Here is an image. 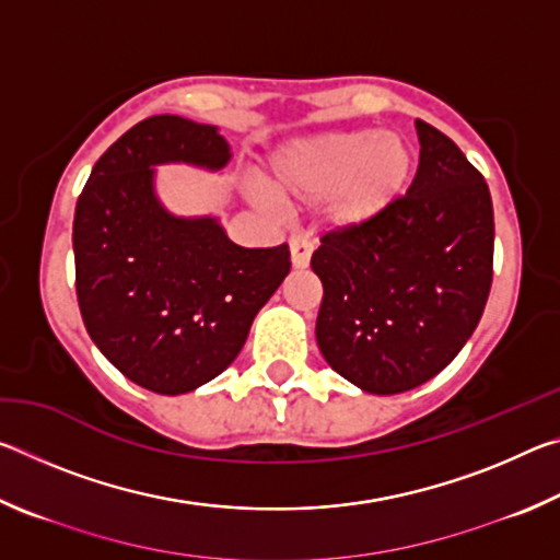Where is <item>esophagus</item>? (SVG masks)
I'll list each match as a JSON object with an SVG mask.
<instances>
[{"label":"esophagus","instance_id":"obj_1","mask_svg":"<svg viewBox=\"0 0 560 560\" xmlns=\"http://www.w3.org/2000/svg\"><path fill=\"white\" fill-rule=\"evenodd\" d=\"M289 249H291L293 269H306L308 261H311V254H314V244H311L306 236L299 234V236H291Z\"/></svg>","mask_w":560,"mask_h":560}]
</instances>
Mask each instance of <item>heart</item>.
<instances>
[{
	"label": "heart",
	"mask_w": 560,
	"mask_h": 560,
	"mask_svg": "<svg viewBox=\"0 0 560 560\" xmlns=\"http://www.w3.org/2000/svg\"><path fill=\"white\" fill-rule=\"evenodd\" d=\"M412 173V145L397 130H330L283 143L269 158L261 189L283 207L326 200L330 224L358 230L400 202Z\"/></svg>",
	"instance_id": "1"
}]
</instances>
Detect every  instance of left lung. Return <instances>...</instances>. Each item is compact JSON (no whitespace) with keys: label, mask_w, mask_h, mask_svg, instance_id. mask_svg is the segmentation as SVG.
I'll list each match as a JSON object with an SVG mask.
<instances>
[{"label":"left lung","mask_w":560,"mask_h":560,"mask_svg":"<svg viewBox=\"0 0 560 560\" xmlns=\"http://www.w3.org/2000/svg\"><path fill=\"white\" fill-rule=\"evenodd\" d=\"M420 167L390 212L328 232L311 257L324 283L316 340L338 375L397 395L447 368L485 314L494 259L491 195L462 150L415 120Z\"/></svg>","instance_id":"1"}]
</instances>
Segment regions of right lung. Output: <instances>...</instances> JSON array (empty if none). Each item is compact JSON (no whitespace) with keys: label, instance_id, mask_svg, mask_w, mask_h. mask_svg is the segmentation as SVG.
Returning <instances> with one entry per match:
<instances>
[{"label":"right lung","instance_id":"obj_1","mask_svg":"<svg viewBox=\"0 0 560 560\" xmlns=\"http://www.w3.org/2000/svg\"><path fill=\"white\" fill-rule=\"evenodd\" d=\"M217 126L153 116L120 136L75 205V293L93 343L145 390L183 395L240 355L254 316L291 269L289 246L246 249L214 214L179 217L158 197V165L220 173Z\"/></svg>","mask_w":560,"mask_h":560}]
</instances>
